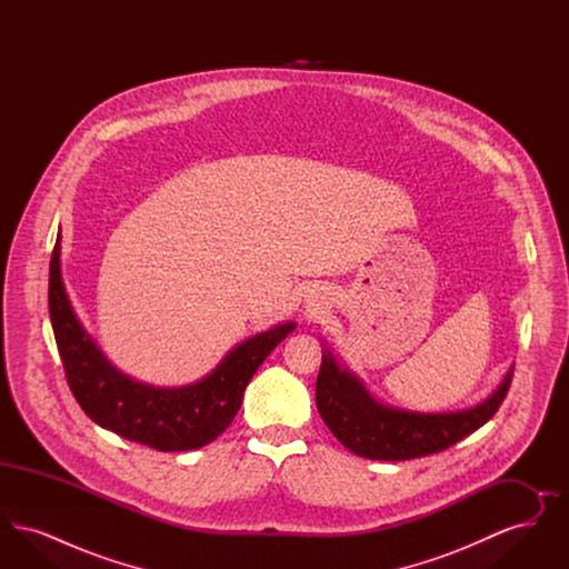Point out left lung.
<instances>
[{
    "label": "left lung",
    "instance_id": "8db88e82",
    "mask_svg": "<svg viewBox=\"0 0 569 569\" xmlns=\"http://www.w3.org/2000/svg\"><path fill=\"white\" fill-rule=\"evenodd\" d=\"M510 369L482 403L448 413H420L383 406L326 350L316 383V406L350 452L371 460H409L441 452L478 431L503 403L512 383Z\"/></svg>",
    "mask_w": 569,
    "mask_h": 569
}]
</instances>
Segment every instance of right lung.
Instances as JSON below:
<instances>
[{"mask_svg": "<svg viewBox=\"0 0 569 569\" xmlns=\"http://www.w3.org/2000/svg\"><path fill=\"white\" fill-rule=\"evenodd\" d=\"M61 232L49 271V313L68 386L82 411L102 429L160 452H183L211 443L234 420L244 388L264 358L297 328L274 326L249 337L216 369L190 386L160 388L114 369L84 332L61 279Z\"/></svg>", "mask_w": 569, "mask_h": 569, "instance_id": "obj_1", "label": "right lung"}]
</instances>
